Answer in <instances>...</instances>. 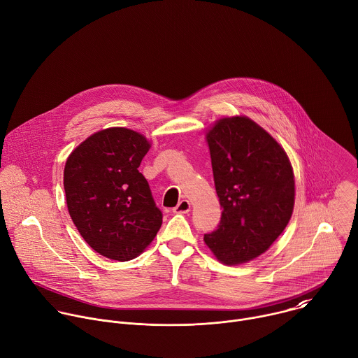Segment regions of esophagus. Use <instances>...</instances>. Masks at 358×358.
<instances>
[{"mask_svg":"<svg viewBox=\"0 0 358 358\" xmlns=\"http://www.w3.org/2000/svg\"><path fill=\"white\" fill-rule=\"evenodd\" d=\"M189 209H191L189 201L182 199V201H180V202L177 203V206L173 208V212H174V213H187V212H189Z\"/></svg>","mask_w":358,"mask_h":358,"instance_id":"esophagus-1","label":"esophagus"}]
</instances>
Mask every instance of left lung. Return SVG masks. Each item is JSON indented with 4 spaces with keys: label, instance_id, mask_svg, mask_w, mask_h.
I'll return each instance as SVG.
<instances>
[{
    "label": "left lung",
    "instance_id": "8db88e82",
    "mask_svg": "<svg viewBox=\"0 0 358 358\" xmlns=\"http://www.w3.org/2000/svg\"><path fill=\"white\" fill-rule=\"evenodd\" d=\"M206 141L223 210L203 241L219 262L248 263L274 243L291 219L295 181L289 159L246 116L220 119Z\"/></svg>",
    "mask_w": 358,
    "mask_h": 358
}]
</instances>
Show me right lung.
Listing matches in <instances>:
<instances>
[{
  "label": "right lung",
  "instance_id": "add662e5",
  "mask_svg": "<svg viewBox=\"0 0 358 358\" xmlns=\"http://www.w3.org/2000/svg\"><path fill=\"white\" fill-rule=\"evenodd\" d=\"M149 149L141 134L109 128L85 139L66 162L69 213L83 239L101 256L132 260L162 226L163 213L138 170Z\"/></svg>",
  "mask_w": 358,
  "mask_h": 358
}]
</instances>
